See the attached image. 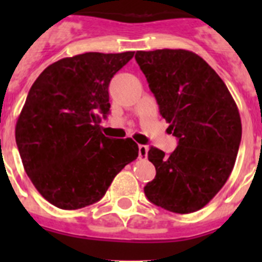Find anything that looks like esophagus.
<instances>
[{
  "label": "esophagus",
  "instance_id": "obj_1",
  "mask_svg": "<svg viewBox=\"0 0 262 262\" xmlns=\"http://www.w3.org/2000/svg\"><path fill=\"white\" fill-rule=\"evenodd\" d=\"M148 156V147L147 145H139V159H147Z\"/></svg>",
  "mask_w": 262,
  "mask_h": 262
}]
</instances>
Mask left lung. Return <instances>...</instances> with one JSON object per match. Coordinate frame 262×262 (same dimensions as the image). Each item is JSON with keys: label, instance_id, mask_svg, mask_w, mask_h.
Listing matches in <instances>:
<instances>
[{"label": "left lung", "instance_id": "8db88e82", "mask_svg": "<svg viewBox=\"0 0 262 262\" xmlns=\"http://www.w3.org/2000/svg\"><path fill=\"white\" fill-rule=\"evenodd\" d=\"M168 133L178 139L170 155L151 147L156 177L144 186L154 205L177 214L205 207L226 184L242 142L239 110L216 72L186 50L138 51Z\"/></svg>", "mask_w": 262, "mask_h": 262}]
</instances>
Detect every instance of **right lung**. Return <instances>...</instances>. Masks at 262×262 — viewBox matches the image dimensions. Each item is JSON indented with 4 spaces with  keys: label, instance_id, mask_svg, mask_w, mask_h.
Segmentation results:
<instances>
[{
    "label": "right lung",
    "instance_id": "right-lung-1",
    "mask_svg": "<svg viewBox=\"0 0 262 262\" xmlns=\"http://www.w3.org/2000/svg\"><path fill=\"white\" fill-rule=\"evenodd\" d=\"M86 52L53 62L32 84L15 126V142L36 190L51 205L77 210L98 202L115 176L138 157L131 138L110 139L108 84L134 57Z\"/></svg>",
    "mask_w": 262,
    "mask_h": 262
}]
</instances>
